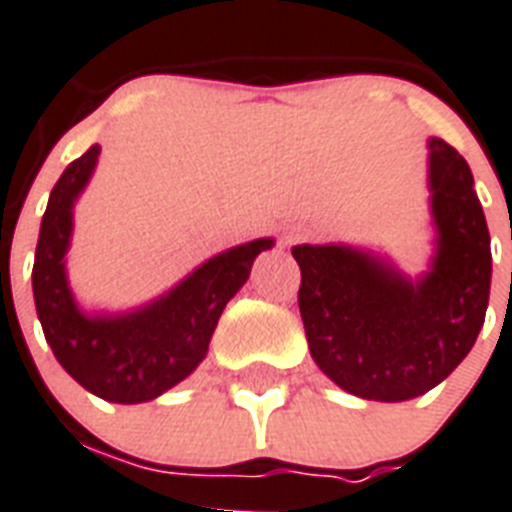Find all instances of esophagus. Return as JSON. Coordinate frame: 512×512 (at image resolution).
I'll list each match as a JSON object with an SVG mask.
<instances>
[{
  "mask_svg": "<svg viewBox=\"0 0 512 512\" xmlns=\"http://www.w3.org/2000/svg\"><path fill=\"white\" fill-rule=\"evenodd\" d=\"M308 228H303V225H295V228H289V231H284V236H281V244L284 247H292V244H297V241L308 239Z\"/></svg>",
  "mask_w": 512,
  "mask_h": 512,
  "instance_id": "obj_1",
  "label": "esophagus"
}]
</instances>
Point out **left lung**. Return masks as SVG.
I'll use <instances>...</instances> for the list:
<instances>
[{
    "label": "left lung",
    "mask_w": 512,
    "mask_h": 512,
    "mask_svg": "<svg viewBox=\"0 0 512 512\" xmlns=\"http://www.w3.org/2000/svg\"><path fill=\"white\" fill-rule=\"evenodd\" d=\"M428 271L406 276L369 249L292 247L300 316L313 361L366 401H409L444 382L484 327L492 244L468 162L446 140H428Z\"/></svg>",
    "instance_id": "1"
}]
</instances>
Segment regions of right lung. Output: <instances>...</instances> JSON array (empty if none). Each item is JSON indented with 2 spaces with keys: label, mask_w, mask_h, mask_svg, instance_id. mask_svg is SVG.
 Segmentation results:
<instances>
[{
  "label": "right lung",
  "mask_w": 512,
  "mask_h": 512,
  "mask_svg": "<svg viewBox=\"0 0 512 512\" xmlns=\"http://www.w3.org/2000/svg\"><path fill=\"white\" fill-rule=\"evenodd\" d=\"M100 146L68 164L44 209L34 255V303L44 340L60 366L92 396L143 404L183 382L204 361L220 313L249 279L273 239H255L209 257L170 292L132 311H84L66 273L74 204L98 167Z\"/></svg>",
  "instance_id": "right-lung-1"
}]
</instances>
